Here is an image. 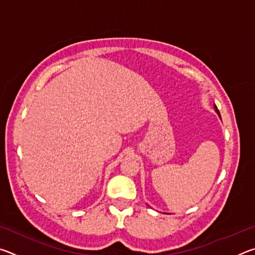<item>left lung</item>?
Segmentation results:
<instances>
[{
  "label": "left lung",
  "mask_w": 255,
  "mask_h": 255,
  "mask_svg": "<svg viewBox=\"0 0 255 255\" xmlns=\"http://www.w3.org/2000/svg\"><path fill=\"white\" fill-rule=\"evenodd\" d=\"M214 108H215V111H216V114H217V115L219 116V118H221V114H219V111H218V109H217V107L214 106Z\"/></svg>",
  "instance_id": "1"
}]
</instances>
